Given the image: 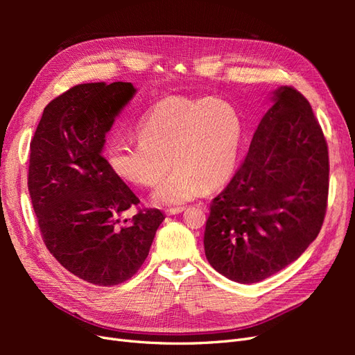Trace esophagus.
<instances>
[{
	"label": "esophagus",
	"mask_w": 355,
	"mask_h": 355,
	"mask_svg": "<svg viewBox=\"0 0 355 355\" xmlns=\"http://www.w3.org/2000/svg\"><path fill=\"white\" fill-rule=\"evenodd\" d=\"M185 210V207H178V209H168V210H166V214H179V213H182Z\"/></svg>",
	"instance_id": "obj_1"
}]
</instances>
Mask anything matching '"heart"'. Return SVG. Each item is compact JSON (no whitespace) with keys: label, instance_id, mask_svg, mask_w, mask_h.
Segmentation results:
<instances>
[{"label":"heart","instance_id":"heart-1","mask_svg":"<svg viewBox=\"0 0 355 355\" xmlns=\"http://www.w3.org/2000/svg\"><path fill=\"white\" fill-rule=\"evenodd\" d=\"M139 141H115L106 158L114 173L137 187H155L171 164L176 168L153 194V202L175 207L206 188L228 184L239 163L243 124L222 99L168 96L148 110L137 125Z\"/></svg>","mask_w":355,"mask_h":355}]
</instances>
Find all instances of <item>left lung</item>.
I'll return each instance as SVG.
<instances>
[{
	"label": "left lung",
	"mask_w": 355,
	"mask_h": 355,
	"mask_svg": "<svg viewBox=\"0 0 355 355\" xmlns=\"http://www.w3.org/2000/svg\"><path fill=\"white\" fill-rule=\"evenodd\" d=\"M241 167L213 198L204 231L209 263L252 284L282 271L324 220L329 153L309 102L293 87L271 93Z\"/></svg>",
	"instance_id": "1"
}]
</instances>
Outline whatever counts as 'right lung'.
I'll list each match as a JSON object with an SVG mask.
<instances>
[{"label":"right lung","mask_w":355,"mask_h":355,"mask_svg":"<svg viewBox=\"0 0 355 355\" xmlns=\"http://www.w3.org/2000/svg\"><path fill=\"white\" fill-rule=\"evenodd\" d=\"M132 83L78 84L53 99L31 141L28 189L50 253L96 286H116L145 262L164 214H123L139 198L103 157L106 133L133 99Z\"/></svg>","instance_id":"right-lung-1"}]
</instances>
